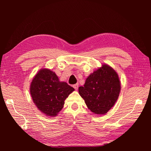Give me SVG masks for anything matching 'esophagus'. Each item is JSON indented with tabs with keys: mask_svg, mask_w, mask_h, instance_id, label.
Segmentation results:
<instances>
[{
	"mask_svg": "<svg viewBox=\"0 0 151 151\" xmlns=\"http://www.w3.org/2000/svg\"><path fill=\"white\" fill-rule=\"evenodd\" d=\"M73 88H74L76 90H77V89H78V88H79V84H76L74 85H73Z\"/></svg>",
	"mask_w": 151,
	"mask_h": 151,
	"instance_id": "1",
	"label": "esophagus"
}]
</instances>
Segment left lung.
Segmentation results:
<instances>
[{"instance_id": "1", "label": "left lung", "mask_w": 151, "mask_h": 151, "mask_svg": "<svg viewBox=\"0 0 151 151\" xmlns=\"http://www.w3.org/2000/svg\"><path fill=\"white\" fill-rule=\"evenodd\" d=\"M120 89L116 72L108 65H103L86 79L84 86L79 87V93L91 111L104 115L114 106Z\"/></svg>"}]
</instances>
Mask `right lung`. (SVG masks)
Wrapping results in <instances>:
<instances>
[{
	"label": "right lung",
	"mask_w": 151,
	"mask_h": 151,
	"mask_svg": "<svg viewBox=\"0 0 151 151\" xmlns=\"http://www.w3.org/2000/svg\"><path fill=\"white\" fill-rule=\"evenodd\" d=\"M74 91L67 83L59 81L55 73L47 68L38 72L30 86L34 103L41 111L50 116L57 115L65 99Z\"/></svg>",
	"instance_id": "1"
}]
</instances>
